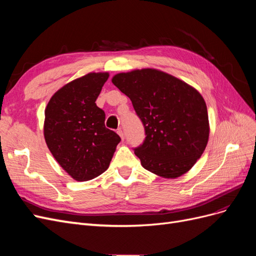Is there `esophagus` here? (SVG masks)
I'll return each instance as SVG.
<instances>
[{"mask_svg": "<svg viewBox=\"0 0 256 256\" xmlns=\"http://www.w3.org/2000/svg\"><path fill=\"white\" fill-rule=\"evenodd\" d=\"M118 134H120V136L122 138V140H124V131L120 128V129H118Z\"/></svg>", "mask_w": 256, "mask_h": 256, "instance_id": "1", "label": "esophagus"}]
</instances>
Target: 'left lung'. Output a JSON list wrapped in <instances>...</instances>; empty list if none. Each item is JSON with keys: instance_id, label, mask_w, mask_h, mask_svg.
Here are the masks:
<instances>
[{"instance_id": "left-lung-1", "label": "left lung", "mask_w": 256, "mask_h": 256, "mask_svg": "<svg viewBox=\"0 0 256 256\" xmlns=\"http://www.w3.org/2000/svg\"><path fill=\"white\" fill-rule=\"evenodd\" d=\"M112 82L130 98L144 126V141L134 148L142 166L166 178L188 172L209 136L207 106L200 92L156 69L118 74Z\"/></svg>"}]
</instances>
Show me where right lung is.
Wrapping results in <instances>:
<instances>
[{
    "label": "right lung",
    "mask_w": 256,
    "mask_h": 256,
    "mask_svg": "<svg viewBox=\"0 0 256 256\" xmlns=\"http://www.w3.org/2000/svg\"><path fill=\"white\" fill-rule=\"evenodd\" d=\"M109 74H88L66 84L46 108L44 140L58 164L79 182L109 168L120 136L104 126L106 114L96 104Z\"/></svg>",
    "instance_id": "right-lung-1"
}]
</instances>
